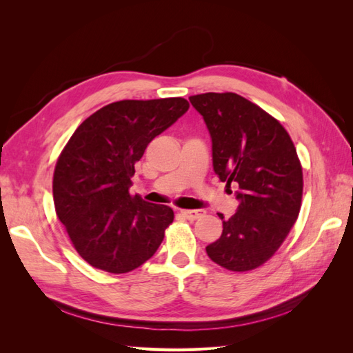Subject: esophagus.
<instances>
[{
  "label": "esophagus",
  "mask_w": 353,
  "mask_h": 353,
  "mask_svg": "<svg viewBox=\"0 0 353 353\" xmlns=\"http://www.w3.org/2000/svg\"><path fill=\"white\" fill-rule=\"evenodd\" d=\"M205 213H206L205 210H181V215L185 216L187 219H191V221L205 216Z\"/></svg>",
  "instance_id": "esophagus-1"
}]
</instances>
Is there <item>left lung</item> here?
I'll return each instance as SVG.
<instances>
[{
	"mask_svg": "<svg viewBox=\"0 0 353 353\" xmlns=\"http://www.w3.org/2000/svg\"><path fill=\"white\" fill-rule=\"evenodd\" d=\"M212 138L213 170L236 184L237 212L222 221L221 237L206 248L222 268H258L280 249L299 216L303 174L283 125L259 105L234 92L191 95Z\"/></svg>",
	"mask_w": 353,
	"mask_h": 353,
	"instance_id": "obj_1",
	"label": "left lung"
}]
</instances>
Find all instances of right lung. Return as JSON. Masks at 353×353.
<instances>
[{"label":"right lung","instance_id":"right-lung-1","mask_svg":"<svg viewBox=\"0 0 353 353\" xmlns=\"http://www.w3.org/2000/svg\"><path fill=\"white\" fill-rule=\"evenodd\" d=\"M188 108L181 97L116 101L85 119L63 148L52 178L56 213L94 268L130 272L163 241L174 210L131 196V178L148 143Z\"/></svg>","mask_w":353,"mask_h":353}]
</instances>
